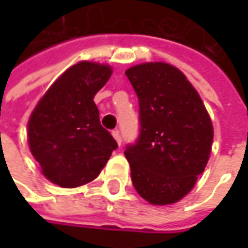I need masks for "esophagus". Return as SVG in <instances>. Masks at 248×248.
<instances>
[{
  "instance_id": "1",
  "label": "esophagus",
  "mask_w": 248,
  "mask_h": 248,
  "mask_svg": "<svg viewBox=\"0 0 248 248\" xmlns=\"http://www.w3.org/2000/svg\"><path fill=\"white\" fill-rule=\"evenodd\" d=\"M111 135H113V138L117 140V143H119V145H121V135H120V131H117V129L111 131Z\"/></svg>"
}]
</instances>
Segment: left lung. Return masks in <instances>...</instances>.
Wrapping results in <instances>:
<instances>
[{
  "instance_id": "8db88e82",
  "label": "left lung",
  "mask_w": 248,
  "mask_h": 248,
  "mask_svg": "<svg viewBox=\"0 0 248 248\" xmlns=\"http://www.w3.org/2000/svg\"><path fill=\"white\" fill-rule=\"evenodd\" d=\"M125 76L139 100V137L124 152L132 185L150 204L176 203L207 166L211 119L197 91L174 66L142 63Z\"/></svg>"
}]
</instances>
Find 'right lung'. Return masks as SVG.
Masks as SVG:
<instances>
[{"mask_svg": "<svg viewBox=\"0 0 248 248\" xmlns=\"http://www.w3.org/2000/svg\"><path fill=\"white\" fill-rule=\"evenodd\" d=\"M111 67L78 62L53 82L27 124L29 146L44 176L62 187L93 181L117 142L100 125L93 96L108 82Z\"/></svg>", "mask_w": 248, "mask_h": 248, "instance_id": "add662e5", "label": "right lung"}]
</instances>
